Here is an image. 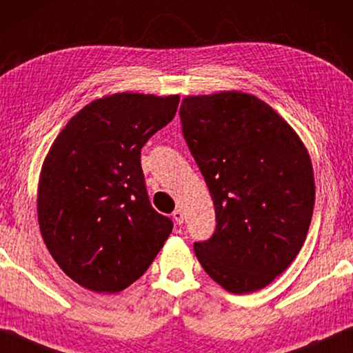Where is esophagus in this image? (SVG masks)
<instances>
[{"label":"esophagus","instance_id":"esophagus-1","mask_svg":"<svg viewBox=\"0 0 353 353\" xmlns=\"http://www.w3.org/2000/svg\"><path fill=\"white\" fill-rule=\"evenodd\" d=\"M172 219H174V222L177 225H182L183 223V212H182V209H176L174 212H172Z\"/></svg>","mask_w":353,"mask_h":353}]
</instances>
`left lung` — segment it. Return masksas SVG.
Returning <instances> with one entry per match:
<instances>
[{
    "label": "left lung",
    "mask_w": 353,
    "mask_h": 353,
    "mask_svg": "<svg viewBox=\"0 0 353 353\" xmlns=\"http://www.w3.org/2000/svg\"><path fill=\"white\" fill-rule=\"evenodd\" d=\"M182 134L208 183L215 231L194 243L204 271L236 294L266 287L290 266L311 225V159L292 126L256 97H188Z\"/></svg>",
    "instance_id": "left-lung-1"
}]
</instances>
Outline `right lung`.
Segmentation results:
<instances>
[{
  "label": "right lung",
  "mask_w": 353,
  "mask_h": 353,
  "mask_svg": "<svg viewBox=\"0 0 353 353\" xmlns=\"http://www.w3.org/2000/svg\"><path fill=\"white\" fill-rule=\"evenodd\" d=\"M177 106V94L115 93L79 110L52 144L39 181V228L50 255L79 285L123 290L171 234L172 220L147 194L141 149Z\"/></svg>",
  "instance_id": "add662e5"
}]
</instances>
